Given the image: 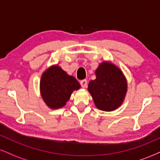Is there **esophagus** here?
Wrapping results in <instances>:
<instances>
[{
    "mask_svg": "<svg viewBox=\"0 0 160 160\" xmlns=\"http://www.w3.org/2000/svg\"><path fill=\"white\" fill-rule=\"evenodd\" d=\"M80 85L82 88H86L87 87V80H80Z\"/></svg>",
    "mask_w": 160,
    "mask_h": 160,
    "instance_id": "34e87169",
    "label": "esophagus"
}]
</instances>
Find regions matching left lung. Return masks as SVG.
I'll return each instance as SVG.
<instances>
[{
    "label": "left lung",
    "instance_id": "8db88e82",
    "mask_svg": "<svg viewBox=\"0 0 160 160\" xmlns=\"http://www.w3.org/2000/svg\"><path fill=\"white\" fill-rule=\"evenodd\" d=\"M96 78L88 85L94 104L98 109L113 111L123 103L127 92V80L120 68L104 61L95 70Z\"/></svg>",
    "mask_w": 160,
    "mask_h": 160
}]
</instances>
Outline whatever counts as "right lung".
Instances as JSON below:
<instances>
[{
    "label": "right lung",
    "instance_id": "1",
    "mask_svg": "<svg viewBox=\"0 0 160 160\" xmlns=\"http://www.w3.org/2000/svg\"><path fill=\"white\" fill-rule=\"evenodd\" d=\"M80 88L76 78L68 74L58 65L48 68L40 78V95L46 105L52 110L63 108L73 92Z\"/></svg>",
    "mask_w": 160,
    "mask_h": 160
}]
</instances>
